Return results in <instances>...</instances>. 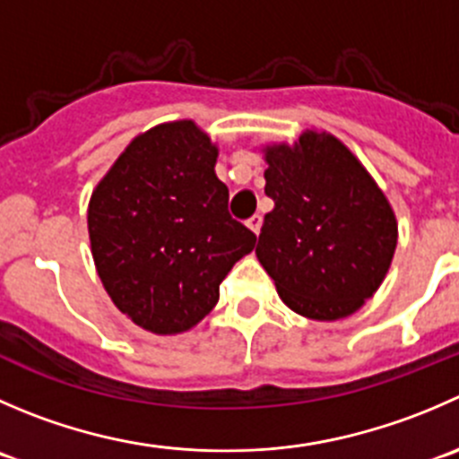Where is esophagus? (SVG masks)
Returning a JSON list of instances; mask_svg holds the SVG:
<instances>
[{"mask_svg": "<svg viewBox=\"0 0 459 459\" xmlns=\"http://www.w3.org/2000/svg\"><path fill=\"white\" fill-rule=\"evenodd\" d=\"M247 226H248V229L253 230V233L260 235V229H262V217H260V215H253L251 220L247 221Z\"/></svg>", "mask_w": 459, "mask_h": 459, "instance_id": "esophagus-1", "label": "esophagus"}]
</instances>
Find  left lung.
<instances>
[{
	"label": "left lung",
	"mask_w": 459,
	"mask_h": 459,
	"mask_svg": "<svg viewBox=\"0 0 459 459\" xmlns=\"http://www.w3.org/2000/svg\"><path fill=\"white\" fill-rule=\"evenodd\" d=\"M264 215L255 255L278 296L311 320H341L361 309L384 282L397 217L357 154L329 132L269 143Z\"/></svg>",
	"instance_id": "obj_1"
}]
</instances>
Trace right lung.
<instances>
[{
    "label": "right lung",
    "instance_id": "1",
    "mask_svg": "<svg viewBox=\"0 0 459 459\" xmlns=\"http://www.w3.org/2000/svg\"><path fill=\"white\" fill-rule=\"evenodd\" d=\"M217 145L195 121L150 127L98 181L87 208L107 296L145 332L175 336L206 318L220 282L255 247L229 215Z\"/></svg>",
    "mask_w": 459,
    "mask_h": 459
}]
</instances>
